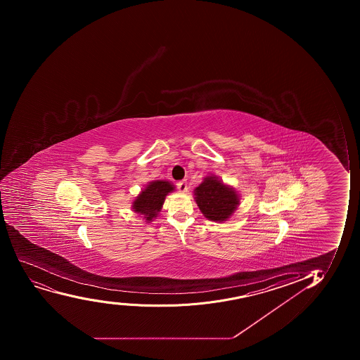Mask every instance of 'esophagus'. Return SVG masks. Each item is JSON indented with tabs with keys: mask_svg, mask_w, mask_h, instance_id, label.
I'll return each mask as SVG.
<instances>
[{
	"mask_svg": "<svg viewBox=\"0 0 360 360\" xmlns=\"http://www.w3.org/2000/svg\"><path fill=\"white\" fill-rule=\"evenodd\" d=\"M177 188L181 193H186V191H188V184H186V181L178 183Z\"/></svg>",
	"mask_w": 360,
	"mask_h": 360,
	"instance_id": "1",
	"label": "esophagus"
}]
</instances>
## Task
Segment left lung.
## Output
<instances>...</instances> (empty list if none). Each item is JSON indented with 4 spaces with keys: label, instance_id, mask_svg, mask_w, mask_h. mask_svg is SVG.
<instances>
[{
    "label": "left lung",
    "instance_id": "8db88e82",
    "mask_svg": "<svg viewBox=\"0 0 360 360\" xmlns=\"http://www.w3.org/2000/svg\"><path fill=\"white\" fill-rule=\"evenodd\" d=\"M195 200L204 217L214 221H224L231 217L239 205V196L231 186H225L214 176H207L197 186Z\"/></svg>",
    "mask_w": 360,
    "mask_h": 360
}]
</instances>
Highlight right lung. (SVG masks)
<instances>
[{"instance_id":"add662e5","label":"right lung","mask_w":360,"mask_h":360,"mask_svg":"<svg viewBox=\"0 0 360 360\" xmlns=\"http://www.w3.org/2000/svg\"><path fill=\"white\" fill-rule=\"evenodd\" d=\"M174 186L167 181H153L143 189L132 202V209L137 214H143L148 223L158 216L163 207L167 193H172Z\"/></svg>"}]
</instances>
